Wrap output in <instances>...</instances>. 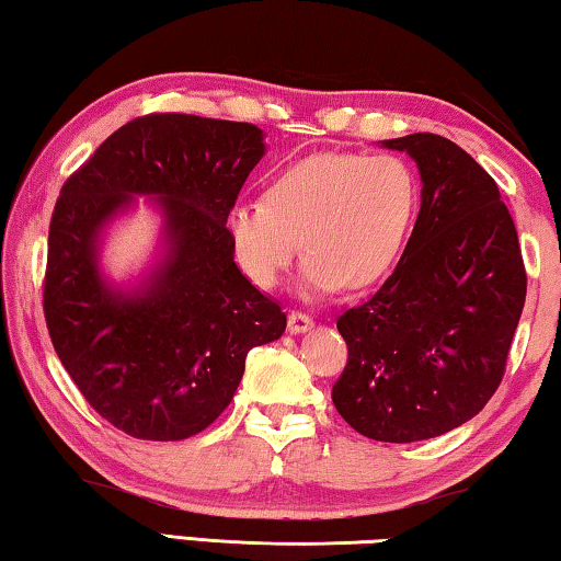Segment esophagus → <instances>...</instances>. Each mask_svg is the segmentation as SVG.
<instances>
[{"label": "esophagus", "instance_id": "34e87169", "mask_svg": "<svg viewBox=\"0 0 561 561\" xmlns=\"http://www.w3.org/2000/svg\"><path fill=\"white\" fill-rule=\"evenodd\" d=\"M314 327V319L309 314H301V311H291L289 314V331L291 334H304V331H309Z\"/></svg>", "mask_w": 561, "mask_h": 561}]
</instances>
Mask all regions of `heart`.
Returning a JSON list of instances; mask_svg holds the SVG:
<instances>
[{
  "mask_svg": "<svg viewBox=\"0 0 561 561\" xmlns=\"http://www.w3.org/2000/svg\"><path fill=\"white\" fill-rule=\"evenodd\" d=\"M417 210V178L398 156L311 153L284 165L262 201L227 213V237L247 277L277 287L301 250L304 299L374 284L391 270Z\"/></svg>",
  "mask_w": 561,
  "mask_h": 561,
  "instance_id": "obj_1",
  "label": "heart"
}]
</instances>
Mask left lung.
<instances>
[{
    "label": "left lung",
    "mask_w": 561,
    "mask_h": 561,
    "mask_svg": "<svg viewBox=\"0 0 561 561\" xmlns=\"http://www.w3.org/2000/svg\"><path fill=\"white\" fill-rule=\"evenodd\" d=\"M411 156L421 213L371 299L336 321L348 346L331 388L341 417L383 443L438 438L497 391L527 294L517 230L497 183L453 140H381Z\"/></svg>",
    "instance_id": "1"
}]
</instances>
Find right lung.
Instances as JSON below:
<instances>
[{
    "label": "right lung",
    "mask_w": 561,
    "mask_h": 561,
    "mask_svg": "<svg viewBox=\"0 0 561 561\" xmlns=\"http://www.w3.org/2000/svg\"><path fill=\"white\" fill-rule=\"evenodd\" d=\"M267 153L252 123L156 113L118 128L66 180L49 227L44 314L56 356L93 411L140 440H185L230 405L250 348L287 314L237 267L227 213ZM159 217L154 257L116 280L112 225Z\"/></svg>",
    "instance_id": "add662e5"
}]
</instances>
